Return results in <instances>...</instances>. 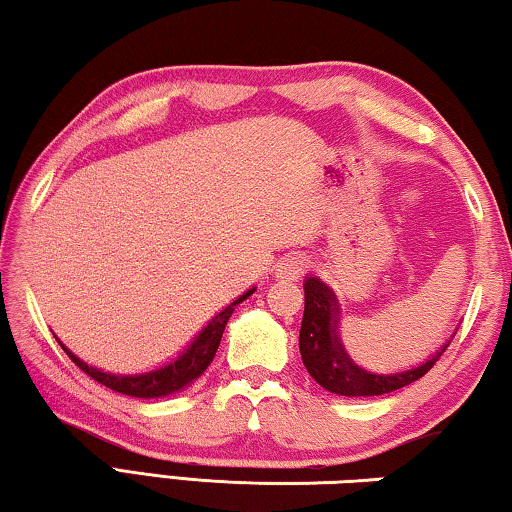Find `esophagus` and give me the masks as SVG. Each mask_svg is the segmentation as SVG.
Instances as JSON below:
<instances>
[{"label": "esophagus", "instance_id": "1", "mask_svg": "<svg viewBox=\"0 0 512 512\" xmlns=\"http://www.w3.org/2000/svg\"><path fill=\"white\" fill-rule=\"evenodd\" d=\"M307 268H309V259L307 257L287 255L280 264H277V277H280V280H287V282L300 280V277L305 275Z\"/></svg>", "mask_w": 512, "mask_h": 512}]
</instances>
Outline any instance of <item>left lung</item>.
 I'll use <instances>...</instances> for the list:
<instances>
[{
  "mask_svg": "<svg viewBox=\"0 0 512 512\" xmlns=\"http://www.w3.org/2000/svg\"><path fill=\"white\" fill-rule=\"evenodd\" d=\"M339 327V298L320 277L309 275L305 280V314H302L300 325L302 363L325 391L343 397H372L400 391V388L427 375L449 345L447 341L420 366L391 372V375H379V372L357 366L350 359V354L343 348Z\"/></svg>",
  "mask_w": 512,
  "mask_h": 512,
  "instance_id": "1",
  "label": "left lung"
}]
</instances>
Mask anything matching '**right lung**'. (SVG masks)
I'll return each mask as SVG.
<instances>
[{"mask_svg": "<svg viewBox=\"0 0 512 512\" xmlns=\"http://www.w3.org/2000/svg\"><path fill=\"white\" fill-rule=\"evenodd\" d=\"M255 291H257V287L248 289L246 293H241L237 300H232L228 307L221 309L219 314H216L210 323H207L201 332L194 336V341L189 343L176 359H171L169 363H164L162 368H155L149 372H137V375H115V372L99 370L94 366H88L83 359L76 357L72 350L65 348V345L60 343V339H56V341L60 348L67 352V357L72 359L76 366L85 372V375H90L94 381H99V384L112 388V391H117L121 395H131V397H142V400L167 397V395L183 391V388L194 384V381L203 375L207 366H210L214 359L216 348H219L223 329H225V325H228L232 311H235V307L241 305L246 298L253 296Z\"/></svg>", "mask_w": 512, "mask_h": 512, "instance_id": "obj_1", "label": "right lung"}]
</instances>
